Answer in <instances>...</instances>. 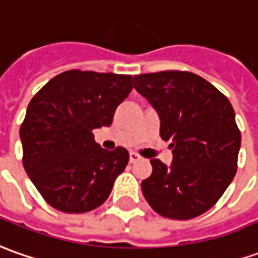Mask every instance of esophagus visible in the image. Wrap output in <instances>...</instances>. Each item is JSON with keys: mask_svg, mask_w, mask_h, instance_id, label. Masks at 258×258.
Wrapping results in <instances>:
<instances>
[{"mask_svg": "<svg viewBox=\"0 0 258 258\" xmlns=\"http://www.w3.org/2000/svg\"><path fill=\"white\" fill-rule=\"evenodd\" d=\"M138 159H140V155H138L137 152H130V162H131V164L137 162Z\"/></svg>", "mask_w": 258, "mask_h": 258, "instance_id": "1", "label": "esophagus"}]
</instances>
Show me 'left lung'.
<instances>
[{
	"label": "left lung",
	"mask_w": 258,
	"mask_h": 258,
	"mask_svg": "<svg viewBox=\"0 0 258 258\" xmlns=\"http://www.w3.org/2000/svg\"><path fill=\"white\" fill-rule=\"evenodd\" d=\"M134 89L158 113L173 161L151 159L144 198L161 216L188 220L220 199L237 171L241 136L230 101L205 79L178 70L134 76Z\"/></svg>",
	"instance_id": "left-lung-1"
}]
</instances>
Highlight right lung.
Segmentation results:
<instances>
[{
    "mask_svg": "<svg viewBox=\"0 0 258 258\" xmlns=\"http://www.w3.org/2000/svg\"><path fill=\"white\" fill-rule=\"evenodd\" d=\"M131 90L130 75L68 70L33 96L19 130L22 164L50 206L85 213L106 202L130 155L101 148L93 130L111 125Z\"/></svg>",
    "mask_w": 258,
    "mask_h": 258,
    "instance_id": "add662e5",
    "label": "right lung"
}]
</instances>
